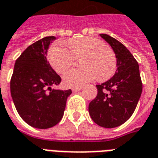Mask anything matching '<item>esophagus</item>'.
Segmentation results:
<instances>
[{"instance_id":"34e87169","label":"esophagus","mask_w":158,"mask_h":158,"mask_svg":"<svg viewBox=\"0 0 158 158\" xmlns=\"http://www.w3.org/2000/svg\"><path fill=\"white\" fill-rule=\"evenodd\" d=\"M82 89V87H77V88H73L72 89V91L73 92H77V91H79Z\"/></svg>"}]
</instances>
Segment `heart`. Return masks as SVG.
I'll use <instances>...</instances> for the list:
<instances>
[{
  "label": "heart",
  "instance_id": "1",
  "mask_svg": "<svg viewBox=\"0 0 158 158\" xmlns=\"http://www.w3.org/2000/svg\"><path fill=\"white\" fill-rule=\"evenodd\" d=\"M68 46L70 52L60 45L51 47L48 52L50 65L58 73L71 67L75 58H81L82 68L69 70L64 75V82L68 87H80L96 77L99 81H106L115 73L116 55L102 40L93 37H82L70 40Z\"/></svg>",
  "mask_w": 158,
  "mask_h": 158
}]
</instances>
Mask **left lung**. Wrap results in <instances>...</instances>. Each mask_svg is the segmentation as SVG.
I'll return each mask as SVG.
<instances>
[{
    "mask_svg": "<svg viewBox=\"0 0 158 158\" xmlns=\"http://www.w3.org/2000/svg\"><path fill=\"white\" fill-rule=\"evenodd\" d=\"M111 46L117 58V69L111 79L97 85L98 94L89 105L92 120L100 127L114 128L132 115L142 91L139 65L123 44L107 34H100Z\"/></svg>",
    "mask_w": 158,
    "mask_h": 158,
    "instance_id": "1",
    "label": "left lung"
}]
</instances>
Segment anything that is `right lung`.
Listing matches in <instances>:
<instances>
[{"label":"right lung","mask_w":158,"mask_h":158,"mask_svg":"<svg viewBox=\"0 0 158 158\" xmlns=\"http://www.w3.org/2000/svg\"><path fill=\"white\" fill-rule=\"evenodd\" d=\"M55 37H43L27 47L16 60L10 79V94L19 115L38 129L54 127L61 121L67 98L72 91L51 87L61 82L47 53Z\"/></svg>","instance_id":"1"}]
</instances>
